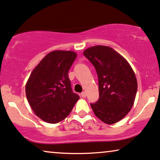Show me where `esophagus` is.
<instances>
[{
  "label": "esophagus",
  "instance_id": "1",
  "mask_svg": "<svg viewBox=\"0 0 160 160\" xmlns=\"http://www.w3.org/2000/svg\"><path fill=\"white\" fill-rule=\"evenodd\" d=\"M81 96H82V98H86V92H82V93H81Z\"/></svg>",
  "mask_w": 160,
  "mask_h": 160
}]
</instances>
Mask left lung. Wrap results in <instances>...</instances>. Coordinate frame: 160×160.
Returning <instances> with one entry per match:
<instances>
[{
	"mask_svg": "<svg viewBox=\"0 0 160 160\" xmlns=\"http://www.w3.org/2000/svg\"><path fill=\"white\" fill-rule=\"evenodd\" d=\"M98 77L99 99L90 103L94 114L114 124L130 112L137 90L135 74L122 55L108 46H95L83 52Z\"/></svg>",
	"mask_w": 160,
	"mask_h": 160,
	"instance_id": "obj_1",
	"label": "left lung"
}]
</instances>
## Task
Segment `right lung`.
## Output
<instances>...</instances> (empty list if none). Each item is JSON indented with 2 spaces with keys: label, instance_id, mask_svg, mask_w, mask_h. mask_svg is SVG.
<instances>
[{
  "label": "right lung",
  "instance_id": "1",
  "mask_svg": "<svg viewBox=\"0 0 160 160\" xmlns=\"http://www.w3.org/2000/svg\"><path fill=\"white\" fill-rule=\"evenodd\" d=\"M72 51L48 53L34 68L26 85L28 102L38 117L48 123L66 118L79 100L68 73L76 59Z\"/></svg>",
  "mask_w": 160,
  "mask_h": 160
}]
</instances>
